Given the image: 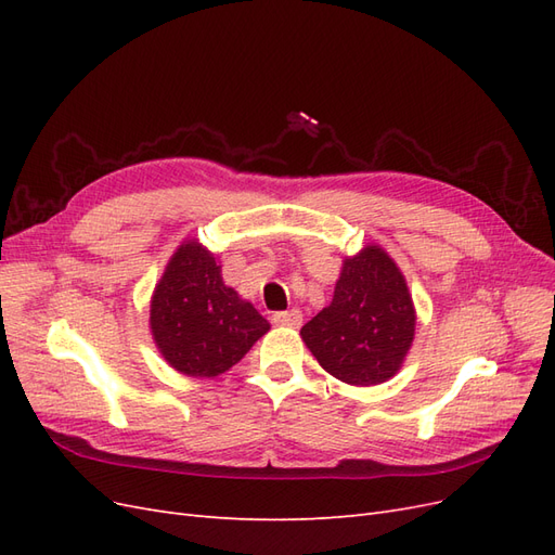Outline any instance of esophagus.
Here are the masks:
<instances>
[{
	"mask_svg": "<svg viewBox=\"0 0 555 555\" xmlns=\"http://www.w3.org/2000/svg\"><path fill=\"white\" fill-rule=\"evenodd\" d=\"M300 322H304V314H300V310L292 308V310H282V312H275L273 314V324L275 326H284V328H298Z\"/></svg>",
	"mask_w": 555,
	"mask_h": 555,
	"instance_id": "34e87169",
	"label": "esophagus"
}]
</instances>
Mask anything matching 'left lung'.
I'll list each match as a JSON object with an SVG mask.
<instances>
[{
    "label": "left lung",
    "instance_id": "obj_1",
    "mask_svg": "<svg viewBox=\"0 0 555 555\" xmlns=\"http://www.w3.org/2000/svg\"><path fill=\"white\" fill-rule=\"evenodd\" d=\"M416 310L398 263L377 243L343 259L331 304L300 328L328 375L351 386L389 382L410 354Z\"/></svg>",
    "mask_w": 555,
    "mask_h": 555
}]
</instances>
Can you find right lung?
<instances>
[{
    "label": "right lung",
    "mask_w": 555,
    "mask_h": 555,
    "mask_svg": "<svg viewBox=\"0 0 555 555\" xmlns=\"http://www.w3.org/2000/svg\"><path fill=\"white\" fill-rule=\"evenodd\" d=\"M271 324L227 287L222 261L184 238L150 298V333L162 359L188 377H217L236 365Z\"/></svg>",
    "instance_id": "obj_1"
}]
</instances>
